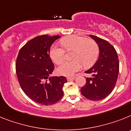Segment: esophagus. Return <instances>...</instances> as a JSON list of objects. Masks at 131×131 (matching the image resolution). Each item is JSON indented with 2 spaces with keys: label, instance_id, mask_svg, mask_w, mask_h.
Returning <instances> with one entry per match:
<instances>
[{
  "label": "esophagus",
  "instance_id": "obj_1",
  "mask_svg": "<svg viewBox=\"0 0 131 131\" xmlns=\"http://www.w3.org/2000/svg\"><path fill=\"white\" fill-rule=\"evenodd\" d=\"M74 78L75 77H68V78H67V80H68V81H72V80H73Z\"/></svg>",
  "mask_w": 131,
  "mask_h": 131
}]
</instances>
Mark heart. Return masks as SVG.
Wrapping results in <instances>:
<instances>
[{
  "mask_svg": "<svg viewBox=\"0 0 131 131\" xmlns=\"http://www.w3.org/2000/svg\"><path fill=\"white\" fill-rule=\"evenodd\" d=\"M62 44L67 52H72V61L63 62L57 69L59 74L72 77L81 69L91 67L98 57L100 48L95 41L82 36H71L62 40ZM65 51L58 45H53L50 55L57 64H61L65 60Z\"/></svg>",
  "mask_w": 131,
  "mask_h": 131,
  "instance_id": "obj_1",
  "label": "heart"
}]
</instances>
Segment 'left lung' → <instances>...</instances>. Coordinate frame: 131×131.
Instances as JSON below:
<instances>
[{
    "mask_svg": "<svg viewBox=\"0 0 131 131\" xmlns=\"http://www.w3.org/2000/svg\"><path fill=\"white\" fill-rule=\"evenodd\" d=\"M100 48L97 62L85 73L92 74L86 78V83L82 87L81 93L85 97L93 101L105 98L114 89L119 70L117 51L111 44L105 39L90 35Z\"/></svg>",
    "mask_w": 131,
    "mask_h": 131,
    "instance_id": "obj_1",
    "label": "left lung"
}]
</instances>
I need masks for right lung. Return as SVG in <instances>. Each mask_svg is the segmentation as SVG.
Instances as JSON below:
<instances>
[{
  "mask_svg": "<svg viewBox=\"0 0 131 131\" xmlns=\"http://www.w3.org/2000/svg\"><path fill=\"white\" fill-rule=\"evenodd\" d=\"M60 36L42 35L27 42L18 53L16 72L20 87L34 102L43 105H53L63 95L65 77H50L54 69L50 58V48Z\"/></svg>",
  "mask_w": 131,
  "mask_h": 131,
  "instance_id": "right-lung-1",
  "label": "right lung"
}]
</instances>
